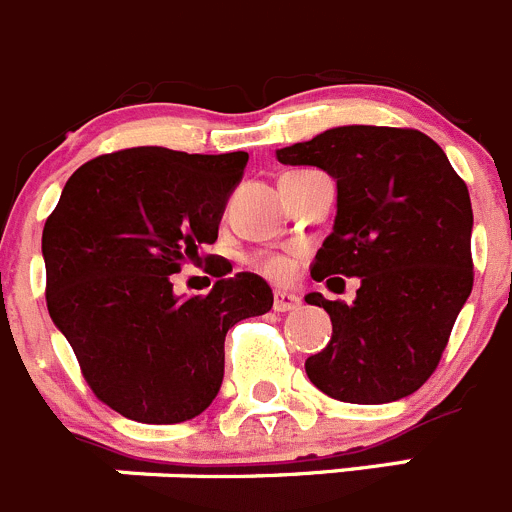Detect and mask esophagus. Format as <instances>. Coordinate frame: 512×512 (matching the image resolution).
I'll use <instances>...</instances> for the list:
<instances>
[{
  "mask_svg": "<svg viewBox=\"0 0 512 512\" xmlns=\"http://www.w3.org/2000/svg\"><path fill=\"white\" fill-rule=\"evenodd\" d=\"M299 307V297L289 292H274V309L276 312H292Z\"/></svg>",
  "mask_w": 512,
  "mask_h": 512,
  "instance_id": "obj_1",
  "label": "esophagus"
}]
</instances>
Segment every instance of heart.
Returning <instances> with one entry per match:
<instances>
[{
  "mask_svg": "<svg viewBox=\"0 0 512 512\" xmlns=\"http://www.w3.org/2000/svg\"><path fill=\"white\" fill-rule=\"evenodd\" d=\"M248 266L271 281H287L294 274V261L284 253H253Z\"/></svg>",
  "mask_w": 512,
  "mask_h": 512,
  "instance_id": "heart-1",
  "label": "heart"
}]
</instances>
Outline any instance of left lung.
Masks as SVG:
<instances>
[{
    "mask_svg": "<svg viewBox=\"0 0 512 512\" xmlns=\"http://www.w3.org/2000/svg\"><path fill=\"white\" fill-rule=\"evenodd\" d=\"M276 157L337 180L312 279L360 276L353 304L304 297L332 320L327 348L304 363L309 381L348 403L411 396L437 370L475 281L467 185L434 139L396 126H337Z\"/></svg>",
    "mask_w": 512,
    "mask_h": 512,
    "instance_id": "left-lung-1",
    "label": "left lung"
}]
</instances>
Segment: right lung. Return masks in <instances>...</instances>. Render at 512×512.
I'll use <instances>...</instances> for the list:
<instances>
[{
  "label": "right lung",
  "instance_id": "right-lung-1",
  "mask_svg": "<svg viewBox=\"0 0 512 512\" xmlns=\"http://www.w3.org/2000/svg\"><path fill=\"white\" fill-rule=\"evenodd\" d=\"M246 152L131 147L70 175L42 228L45 302L91 391L142 424L203 414L223 383L225 332L274 304L261 276H220L177 299L172 274L215 243ZM200 261V259H198Z\"/></svg>",
  "mask_w": 512,
  "mask_h": 512
}]
</instances>
